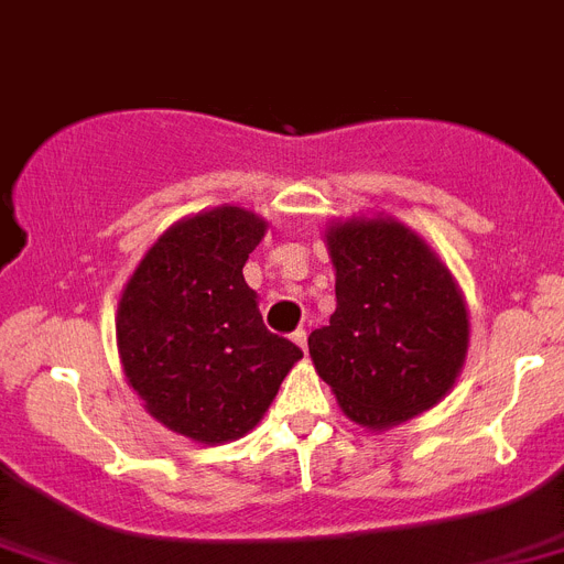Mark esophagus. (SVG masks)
Listing matches in <instances>:
<instances>
[{
	"mask_svg": "<svg viewBox=\"0 0 564 564\" xmlns=\"http://www.w3.org/2000/svg\"><path fill=\"white\" fill-rule=\"evenodd\" d=\"M292 340L306 352V329H295V333H292Z\"/></svg>",
	"mask_w": 564,
	"mask_h": 564,
	"instance_id": "esophagus-1",
	"label": "esophagus"
}]
</instances>
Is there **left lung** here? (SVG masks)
<instances>
[{
	"instance_id": "1",
	"label": "left lung",
	"mask_w": 564,
	"mask_h": 564,
	"mask_svg": "<svg viewBox=\"0 0 564 564\" xmlns=\"http://www.w3.org/2000/svg\"><path fill=\"white\" fill-rule=\"evenodd\" d=\"M335 312L310 335L318 376L340 410L367 430H390L453 390L470 321L451 269L410 226L352 217L326 229Z\"/></svg>"
}]
</instances>
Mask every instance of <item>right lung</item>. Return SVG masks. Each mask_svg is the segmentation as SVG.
Segmentation results:
<instances>
[{"mask_svg": "<svg viewBox=\"0 0 564 564\" xmlns=\"http://www.w3.org/2000/svg\"><path fill=\"white\" fill-rule=\"evenodd\" d=\"M267 220L217 206L151 246L117 310V349L160 424L200 444L235 442L263 419L304 352L263 326L243 281Z\"/></svg>", "mask_w": 564, "mask_h": 564, "instance_id": "add662e5", "label": "right lung"}]
</instances>
